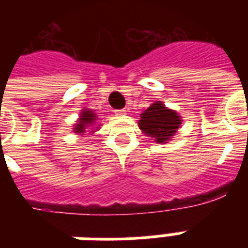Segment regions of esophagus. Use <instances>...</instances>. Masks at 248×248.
Wrapping results in <instances>:
<instances>
[{"label": "esophagus", "instance_id": "1", "mask_svg": "<svg viewBox=\"0 0 248 248\" xmlns=\"http://www.w3.org/2000/svg\"><path fill=\"white\" fill-rule=\"evenodd\" d=\"M114 113H116V116H124L126 109H117V110H114Z\"/></svg>", "mask_w": 248, "mask_h": 248}]
</instances>
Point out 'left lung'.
Returning a JSON list of instances; mask_svg holds the SVG:
<instances>
[{
  "label": "left lung",
  "instance_id": "8db88e82",
  "mask_svg": "<svg viewBox=\"0 0 248 248\" xmlns=\"http://www.w3.org/2000/svg\"><path fill=\"white\" fill-rule=\"evenodd\" d=\"M181 122V116L176 110L167 108L162 101H155L140 114L138 124L145 136L155 143L166 144L176 135Z\"/></svg>",
  "mask_w": 248,
  "mask_h": 248
}]
</instances>
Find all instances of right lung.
<instances>
[{
	"instance_id": "add662e5",
	"label": "right lung",
	"mask_w": 248,
	"mask_h": 248,
	"mask_svg": "<svg viewBox=\"0 0 248 248\" xmlns=\"http://www.w3.org/2000/svg\"><path fill=\"white\" fill-rule=\"evenodd\" d=\"M97 116L96 113L93 112V109L83 108L79 113V118L77 120L75 124H73V132H76L77 135H85V132L87 130H91L90 132L97 131L100 128V124H96Z\"/></svg>"
}]
</instances>
